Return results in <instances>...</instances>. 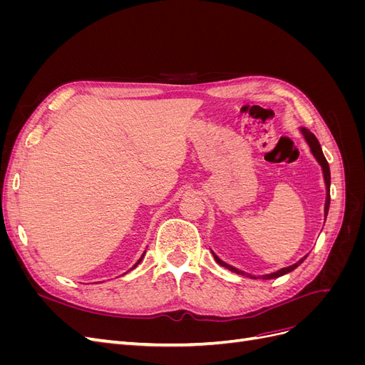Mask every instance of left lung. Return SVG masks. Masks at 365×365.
I'll use <instances>...</instances> for the list:
<instances>
[{"label": "left lung", "instance_id": "1", "mask_svg": "<svg viewBox=\"0 0 365 365\" xmlns=\"http://www.w3.org/2000/svg\"><path fill=\"white\" fill-rule=\"evenodd\" d=\"M300 132H302V134H303V137H304L306 143H307V145H309V148H311L312 155L315 157V160L318 161V164L322 165V169H323L324 184H326V204H324V216H327V212H329V205H330V169H329V163H327V160H326V158H324V155H323V150H322V146H319V141L317 140V137L312 134V132L309 130V129H306V128H300ZM213 257H215V260H216V262L220 264V267H224V268H227V269H230V271H233V272H237V274H245V275H248V277H251V279H259V277H256V275L247 274V272H244V271H239V269H237V268H235V267H231V264L225 263L224 260H220V259L216 256L215 252H213ZM306 257H307V256H304L303 259H300V260H298L297 263L291 264V267L282 268V269L275 271V272H271V274H264V275H260V279H263V280H269V279H277V277H280V275L288 274V272L294 271V269L298 267V264L303 263V260H304Z\"/></svg>", "mask_w": 365, "mask_h": 365}]
</instances>
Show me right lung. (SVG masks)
Masks as SVG:
<instances>
[{
	"mask_svg": "<svg viewBox=\"0 0 365 365\" xmlns=\"http://www.w3.org/2000/svg\"><path fill=\"white\" fill-rule=\"evenodd\" d=\"M143 257H145V254H143V256H141V257H140V259H138V262H137V263H135V264H134V267H132V269H134V268H135V267H137V264H138V263H140V262H141V259H143Z\"/></svg>",
	"mask_w": 365,
	"mask_h": 365,
	"instance_id": "obj_1",
	"label": "right lung"
}]
</instances>
